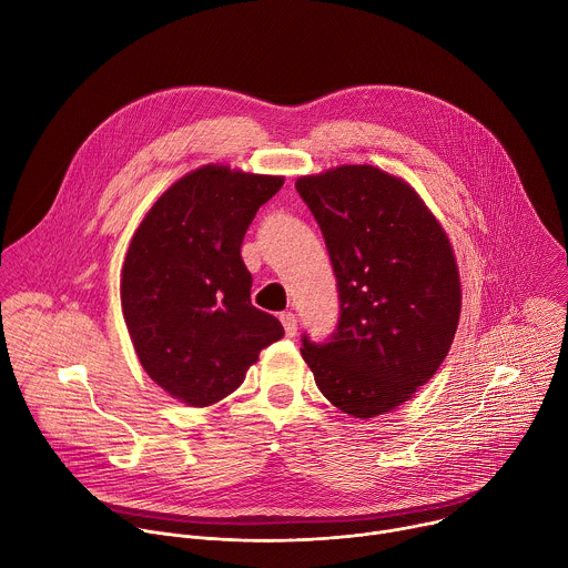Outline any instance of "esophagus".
<instances>
[{"instance_id": "1", "label": "esophagus", "mask_w": 568, "mask_h": 568, "mask_svg": "<svg viewBox=\"0 0 568 568\" xmlns=\"http://www.w3.org/2000/svg\"><path fill=\"white\" fill-rule=\"evenodd\" d=\"M281 323H283L287 337L296 335V314L294 312H281Z\"/></svg>"}]
</instances>
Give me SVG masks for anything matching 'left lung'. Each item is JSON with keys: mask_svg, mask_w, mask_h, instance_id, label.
<instances>
[{"mask_svg": "<svg viewBox=\"0 0 568 568\" xmlns=\"http://www.w3.org/2000/svg\"><path fill=\"white\" fill-rule=\"evenodd\" d=\"M326 240L339 321L326 342L303 335L318 390L355 418H375L427 384L449 353L460 281L449 237L399 178L339 166L298 178Z\"/></svg>", "mask_w": 568, "mask_h": 568, "instance_id": "1", "label": "left lung"}]
</instances>
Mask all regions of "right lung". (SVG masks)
Segmentation results:
<instances>
[{
    "label": "right lung",
    "instance_id": "add662e5",
    "mask_svg": "<svg viewBox=\"0 0 568 568\" xmlns=\"http://www.w3.org/2000/svg\"><path fill=\"white\" fill-rule=\"evenodd\" d=\"M283 178L202 166L175 182L139 224L123 263L125 326L145 373L191 407L233 393L281 321L252 305L240 247Z\"/></svg>",
    "mask_w": 568,
    "mask_h": 568
}]
</instances>
